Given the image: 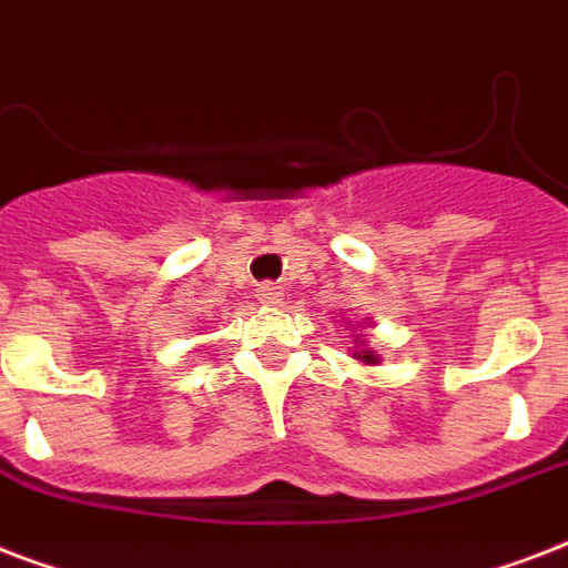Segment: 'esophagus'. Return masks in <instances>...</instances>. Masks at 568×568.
Listing matches in <instances>:
<instances>
[{
	"label": "esophagus",
	"mask_w": 568,
	"mask_h": 568,
	"mask_svg": "<svg viewBox=\"0 0 568 568\" xmlns=\"http://www.w3.org/2000/svg\"><path fill=\"white\" fill-rule=\"evenodd\" d=\"M258 303H265V306H276V303H283V288H280L276 283L258 285Z\"/></svg>",
	"instance_id": "34e87169"
}]
</instances>
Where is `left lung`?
Wrapping results in <instances>:
<instances>
[{"mask_svg":"<svg viewBox=\"0 0 568 568\" xmlns=\"http://www.w3.org/2000/svg\"><path fill=\"white\" fill-rule=\"evenodd\" d=\"M356 359H363V363H374V354L372 351H359V354H354Z\"/></svg>","mask_w":568,"mask_h":568,"instance_id":"1","label":"left lung"}]
</instances>
